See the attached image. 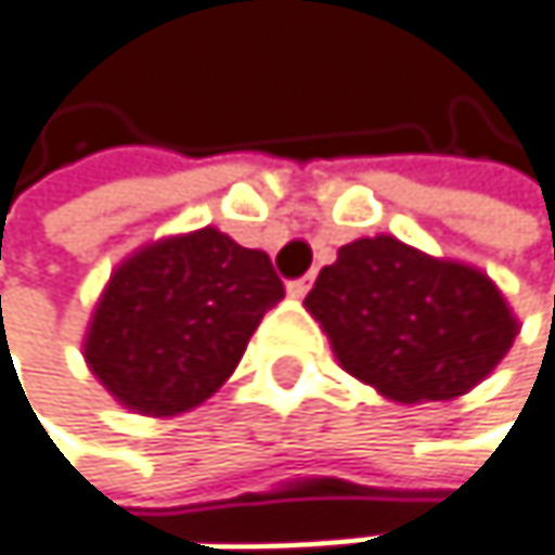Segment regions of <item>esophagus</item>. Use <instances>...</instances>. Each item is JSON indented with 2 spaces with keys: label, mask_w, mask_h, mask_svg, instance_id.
Returning <instances> with one entry per match:
<instances>
[{
  "label": "esophagus",
  "mask_w": 555,
  "mask_h": 555,
  "mask_svg": "<svg viewBox=\"0 0 555 555\" xmlns=\"http://www.w3.org/2000/svg\"><path fill=\"white\" fill-rule=\"evenodd\" d=\"M311 285H314V273H308V276L301 279H292V282L285 285V292H288V298H305Z\"/></svg>",
  "instance_id": "1"
}]
</instances>
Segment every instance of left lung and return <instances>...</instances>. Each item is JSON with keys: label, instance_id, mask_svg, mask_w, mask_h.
Listing matches in <instances>:
<instances>
[{"label": "left lung", "instance_id": "1", "mask_svg": "<svg viewBox=\"0 0 555 555\" xmlns=\"http://www.w3.org/2000/svg\"><path fill=\"white\" fill-rule=\"evenodd\" d=\"M305 308L340 366L401 404L466 395L517 337V318L482 270L388 234L340 247Z\"/></svg>", "mask_w": 555, "mask_h": 555}]
</instances>
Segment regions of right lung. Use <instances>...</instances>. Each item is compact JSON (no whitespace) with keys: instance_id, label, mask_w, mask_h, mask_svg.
Here are the masks:
<instances>
[{"instance_id":"obj_1","label":"right lung","mask_w":555,"mask_h":555,"mask_svg":"<svg viewBox=\"0 0 555 555\" xmlns=\"http://www.w3.org/2000/svg\"><path fill=\"white\" fill-rule=\"evenodd\" d=\"M282 295L263 250L215 228L167 237L112 273L82 353L125 408L172 417L224 386Z\"/></svg>"}]
</instances>
